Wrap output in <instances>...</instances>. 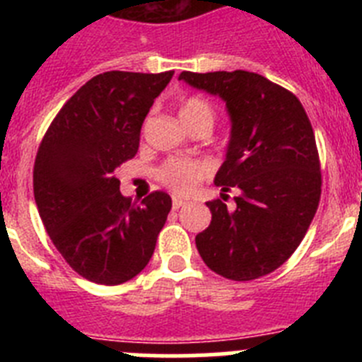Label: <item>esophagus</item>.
Listing matches in <instances>:
<instances>
[{
    "instance_id": "obj_1",
    "label": "esophagus",
    "mask_w": 362,
    "mask_h": 362,
    "mask_svg": "<svg viewBox=\"0 0 362 362\" xmlns=\"http://www.w3.org/2000/svg\"><path fill=\"white\" fill-rule=\"evenodd\" d=\"M185 204H187V201L181 199V197H174V199H172V206H174V210H179L181 206H185Z\"/></svg>"
}]
</instances>
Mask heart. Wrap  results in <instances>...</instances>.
Segmentation results:
<instances>
[{
	"mask_svg": "<svg viewBox=\"0 0 362 362\" xmlns=\"http://www.w3.org/2000/svg\"><path fill=\"white\" fill-rule=\"evenodd\" d=\"M181 117L190 129L199 123L214 124V108L206 99L190 95L181 103ZM210 170L212 168L204 159L172 158L159 166L158 177L177 194H190Z\"/></svg>",
	"mask_w": 362,
	"mask_h": 362,
	"instance_id": "heart-1",
	"label": "heart"
}]
</instances>
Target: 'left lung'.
<instances>
[{
	"instance_id": "left-lung-1",
	"label": "left lung",
	"mask_w": 362,
	"mask_h": 362,
	"mask_svg": "<svg viewBox=\"0 0 362 362\" xmlns=\"http://www.w3.org/2000/svg\"><path fill=\"white\" fill-rule=\"evenodd\" d=\"M179 79L226 101L232 137L214 183L228 192L206 203L209 228L196 235L204 264L232 281L268 276L305 238L321 199V163L312 123L299 99L246 70L181 72Z\"/></svg>"
}]
</instances>
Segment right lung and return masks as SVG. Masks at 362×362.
<instances>
[{"label":"right lung","instance_id":"right-lung-1","mask_svg":"<svg viewBox=\"0 0 362 362\" xmlns=\"http://www.w3.org/2000/svg\"><path fill=\"white\" fill-rule=\"evenodd\" d=\"M174 70L94 76L57 112L34 163V197L57 252L79 276L116 286L148 264L172 209L165 192L123 197L114 170L139 148L153 99Z\"/></svg>","mask_w":362,"mask_h":362}]
</instances>
